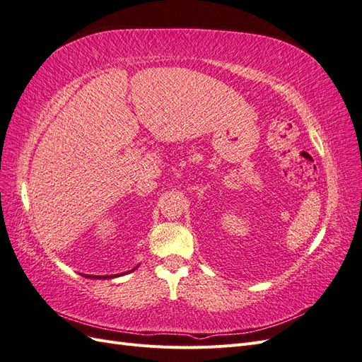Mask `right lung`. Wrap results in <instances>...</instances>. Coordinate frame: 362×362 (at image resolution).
<instances>
[{"label":"right lung","mask_w":362,"mask_h":362,"mask_svg":"<svg viewBox=\"0 0 362 362\" xmlns=\"http://www.w3.org/2000/svg\"><path fill=\"white\" fill-rule=\"evenodd\" d=\"M120 275H122V273H120ZM83 276H86V278H95V279H107V278H116V276H119V275H113V276H96V275H83Z\"/></svg>","instance_id":"1"}]
</instances>
